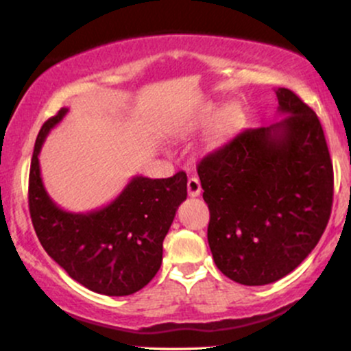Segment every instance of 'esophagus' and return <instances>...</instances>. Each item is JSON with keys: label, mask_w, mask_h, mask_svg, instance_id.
<instances>
[{"label": "esophagus", "mask_w": 351, "mask_h": 351, "mask_svg": "<svg viewBox=\"0 0 351 351\" xmlns=\"http://www.w3.org/2000/svg\"><path fill=\"white\" fill-rule=\"evenodd\" d=\"M186 186H188V195L191 196V198H196V196L201 195V183L196 176H191V178L188 180Z\"/></svg>", "instance_id": "esophagus-1"}]
</instances>
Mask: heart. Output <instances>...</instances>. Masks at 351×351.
Masks as SVG:
<instances>
[{
  "label": "heart",
  "mask_w": 351,
  "mask_h": 351,
  "mask_svg": "<svg viewBox=\"0 0 351 351\" xmlns=\"http://www.w3.org/2000/svg\"><path fill=\"white\" fill-rule=\"evenodd\" d=\"M244 117L241 108L236 106H229L217 114L216 110H208L201 115L199 125L201 127H209L211 125V130H209V143L216 145L228 140L229 136H232L243 127Z\"/></svg>",
  "instance_id": "heart-1"
}]
</instances>
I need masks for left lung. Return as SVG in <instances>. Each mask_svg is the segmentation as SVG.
<instances>
[{
    "label": "left lung",
    "instance_id": "1",
    "mask_svg": "<svg viewBox=\"0 0 351 351\" xmlns=\"http://www.w3.org/2000/svg\"><path fill=\"white\" fill-rule=\"evenodd\" d=\"M276 95L285 117L241 132L198 163L213 259L244 285L291 274L332 213L333 165L320 120L289 88Z\"/></svg>",
    "mask_w": 351,
    "mask_h": 351
}]
</instances>
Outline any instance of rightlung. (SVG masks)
Segmentation results:
<instances>
[{
    "instance_id": "right-lung-1",
    "label": "right lung",
    "mask_w": 351,
    "mask_h": 351,
    "mask_svg": "<svg viewBox=\"0 0 351 351\" xmlns=\"http://www.w3.org/2000/svg\"><path fill=\"white\" fill-rule=\"evenodd\" d=\"M60 108L39 130L29 170V213L39 243L88 291L122 297L138 292L162 265L163 239L186 199V173L152 180L135 176L107 206L90 213L60 209L43 184L39 152Z\"/></svg>"
}]
</instances>
